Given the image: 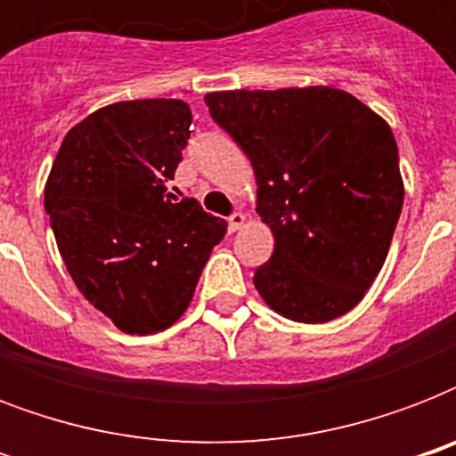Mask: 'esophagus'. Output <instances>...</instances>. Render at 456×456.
I'll return each mask as SVG.
<instances>
[{
  "label": "esophagus",
  "instance_id": "1",
  "mask_svg": "<svg viewBox=\"0 0 456 456\" xmlns=\"http://www.w3.org/2000/svg\"><path fill=\"white\" fill-rule=\"evenodd\" d=\"M243 224H246V215H243L241 210H236V213L229 217V232H239Z\"/></svg>",
  "mask_w": 456,
  "mask_h": 456
}]
</instances>
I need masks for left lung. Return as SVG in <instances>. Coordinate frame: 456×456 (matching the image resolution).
Wrapping results in <instances>:
<instances>
[{"mask_svg":"<svg viewBox=\"0 0 456 456\" xmlns=\"http://www.w3.org/2000/svg\"><path fill=\"white\" fill-rule=\"evenodd\" d=\"M250 158L274 253L253 277L281 317L324 324L364 298L388 256L404 184L388 123L343 89L206 94Z\"/></svg>","mask_w":456,"mask_h":456,"instance_id":"1","label":"left lung"}]
</instances>
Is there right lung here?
Listing matches in <instances>:
<instances>
[{"label": "right lung", "mask_w": 456, "mask_h": 456, "mask_svg": "<svg viewBox=\"0 0 456 456\" xmlns=\"http://www.w3.org/2000/svg\"><path fill=\"white\" fill-rule=\"evenodd\" d=\"M191 110L179 99L103 106L68 132L45 186L75 286L125 333H158L189 307L227 222L177 200Z\"/></svg>", "instance_id": "right-lung-1"}]
</instances>
